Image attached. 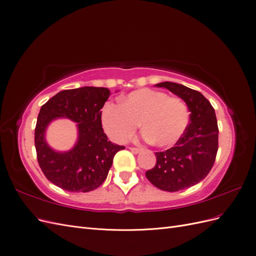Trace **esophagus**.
Returning a JSON list of instances; mask_svg holds the SVG:
<instances>
[{
	"mask_svg": "<svg viewBox=\"0 0 256 256\" xmlns=\"http://www.w3.org/2000/svg\"><path fill=\"white\" fill-rule=\"evenodd\" d=\"M130 150L134 154H138L141 152V148H138V147H130Z\"/></svg>",
	"mask_w": 256,
	"mask_h": 256,
	"instance_id": "1",
	"label": "esophagus"
}]
</instances>
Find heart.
Here are the masks:
<instances>
[{"instance_id":"heart-1","label":"heart","mask_w":256,"mask_h":256,"mask_svg":"<svg viewBox=\"0 0 256 256\" xmlns=\"http://www.w3.org/2000/svg\"><path fill=\"white\" fill-rule=\"evenodd\" d=\"M102 122L108 136L116 142H126L132 138L141 124L147 141L168 148L177 144L187 130L189 111L180 98L142 88L122 98L120 106L106 104Z\"/></svg>"}]
</instances>
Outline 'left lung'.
<instances>
[{"mask_svg": "<svg viewBox=\"0 0 256 256\" xmlns=\"http://www.w3.org/2000/svg\"><path fill=\"white\" fill-rule=\"evenodd\" d=\"M180 97L190 111V122L175 146L156 152L157 162L145 173L154 187L175 192L196 184L210 172L218 152V122L214 109L200 92L174 82H161Z\"/></svg>", "mask_w": 256, "mask_h": 256, "instance_id": "8db88e82", "label": "left lung"}]
</instances>
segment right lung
Listing matches in <instances>:
<instances>
[{"mask_svg":"<svg viewBox=\"0 0 256 256\" xmlns=\"http://www.w3.org/2000/svg\"><path fill=\"white\" fill-rule=\"evenodd\" d=\"M111 95L106 88L84 86L62 90L40 111L35 127L37 160L44 176L66 191L90 192L102 184L113 158L125 146L108 140L102 125V110ZM78 122V140L68 152H56L45 142V129L54 119Z\"/></svg>","mask_w":256,"mask_h":256,"instance_id":"right-lung-1","label":"right lung"}]
</instances>
